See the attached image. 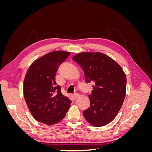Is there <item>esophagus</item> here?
<instances>
[{
    "instance_id": "1",
    "label": "esophagus",
    "mask_w": 152,
    "mask_h": 152,
    "mask_svg": "<svg viewBox=\"0 0 152 152\" xmlns=\"http://www.w3.org/2000/svg\"><path fill=\"white\" fill-rule=\"evenodd\" d=\"M79 97V93H75V94H73V98H74L75 99H77Z\"/></svg>"
}]
</instances>
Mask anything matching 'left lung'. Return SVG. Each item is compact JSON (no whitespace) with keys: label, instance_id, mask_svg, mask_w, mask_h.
<instances>
[{"label":"left lung","instance_id":"8db88e82","mask_svg":"<svg viewBox=\"0 0 152 152\" xmlns=\"http://www.w3.org/2000/svg\"><path fill=\"white\" fill-rule=\"evenodd\" d=\"M83 70L86 83L93 82L88 96L90 107L83 115L95 127L111 122L124 103L126 91V76L113 59L102 53H81L72 58Z\"/></svg>","mask_w":152,"mask_h":152}]
</instances>
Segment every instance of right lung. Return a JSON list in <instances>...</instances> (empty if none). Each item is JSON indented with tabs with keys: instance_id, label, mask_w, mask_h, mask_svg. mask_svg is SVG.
<instances>
[{
	"instance_id": "obj_1",
	"label": "right lung",
	"mask_w": 152,
	"mask_h": 152,
	"mask_svg": "<svg viewBox=\"0 0 152 152\" xmlns=\"http://www.w3.org/2000/svg\"><path fill=\"white\" fill-rule=\"evenodd\" d=\"M70 54L50 52L31 64L25 77L23 94L30 113L36 121L54 125L65 117L71 101L62 94L55 77L59 66Z\"/></svg>"
}]
</instances>
